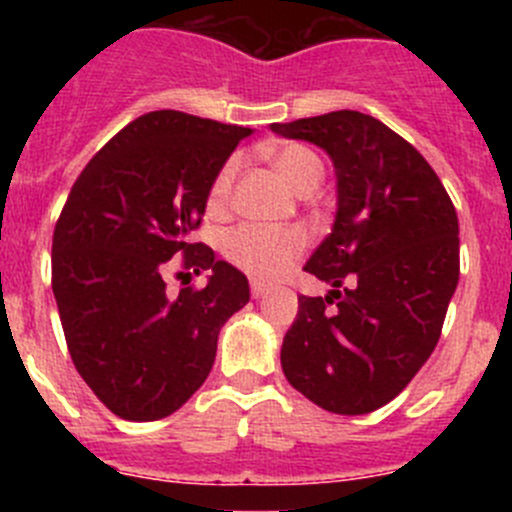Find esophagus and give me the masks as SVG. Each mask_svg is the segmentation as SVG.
<instances>
[{"label": "esophagus", "instance_id": "obj_1", "mask_svg": "<svg viewBox=\"0 0 512 512\" xmlns=\"http://www.w3.org/2000/svg\"><path fill=\"white\" fill-rule=\"evenodd\" d=\"M250 292H252V297L260 299V297H265V294H270V285H265V282H252Z\"/></svg>", "mask_w": 512, "mask_h": 512}]
</instances>
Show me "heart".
Here are the masks:
<instances>
[{
	"label": "heart",
	"instance_id": "obj_1",
	"mask_svg": "<svg viewBox=\"0 0 512 512\" xmlns=\"http://www.w3.org/2000/svg\"><path fill=\"white\" fill-rule=\"evenodd\" d=\"M272 165L287 180L294 193L304 195L307 190H317L322 183V160L317 153L299 143H287L272 153ZM237 173V160H227L210 185V208L220 210L230 198L232 180ZM225 257L250 275L252 280H275L287 272L302 257L307 247V237L297 227H270V225H240L225 237Z\"/></svg>",
	"mask_w": 512,
	"mask_h": 512
}]
</instances>
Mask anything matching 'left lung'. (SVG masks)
<instances>
[{"label":"left lung","instance_id":"8db88e82","mask_svg":"<svg viewBox=\"0 0 512 512\" xmlns=\"http://www.w3.org/2000/svg\"><path fill=\"white\" fill-rule=\"evenodd\" d=\"M324 148L337 173L334 227L304 270L327 297H299L282 342L287 381L324 411L381 409L436 349L458 285V215L409 141L359 111L272 123Z\"/></svg>","mask_w":512,"mask_h":512}]
</instances>
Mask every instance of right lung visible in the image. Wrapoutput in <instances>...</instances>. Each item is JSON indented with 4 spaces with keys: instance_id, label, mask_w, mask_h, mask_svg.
<instances>
[{
    "instance_id": "add662e5",
    "label": "right lung",
    "mask_w": 512,
    "mask_h": 512,
    "mask_svg": "<svg viewBox=\"0 0 512 512\" xmlns=\"http://www.w3.org/2000/svg\"><path fill=\"white\" fill-rule=\"evenodd\" d=\"M250 128L151 111L116 133L76 178L51 245V289L81 379L126 421H158L203 386L220 327L250 302L237 267L190 240L215 175ZM211 272L164 289V265Z\"/></svg>"
}]
</instances>
